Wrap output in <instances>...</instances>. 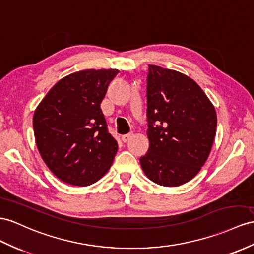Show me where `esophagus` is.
<instances>
[{
    "instance_id": "obj_1",
    "label": "esophagus",
    "mask_w": 254,
    "mask_h": 254,
    "mask_svg": "<svg viewBox=\"0 0 254 254\" xmlns=\"http://www.w3.org/2000/svg\"><path fill=\"white\" fill-rule=\"evenodd\" d=\"M132 137V133H127V134H124L123 137H122V140H123V142H127V141H129L130 140V138Z\"/></svg>"
}]
</instances>
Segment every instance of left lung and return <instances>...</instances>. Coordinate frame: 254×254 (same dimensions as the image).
<instances>
[{
  "instance_id": "8db88e82",
  "label": "left lung",
  "mask_w": 254,
  "mask_h": 254,
  "mask_svg": "<svg viewBox=\"0 0 254 254\" xmlns=\"http://www.w3.org/2000/svg\"><path fill=\"white\" fill-rule=\"evenodd\" d=\"M145 176L174 188L190 181L205 165L216 133V112L194 79L175 70L148 65Z\"/></svg>"
}]
</instances>
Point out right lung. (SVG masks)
Returning a JSON list of instances; mask_svg holds the SVG:
<instances>
[{"instance_id":"right-lung-1","label":"right lung","mask_w":254,"mask_h":254,"mask_svg":"<svg viewBox=\"0 0 254 254\" xmlns=\"http://www.w3.org/2000/svg\"><path fill=\"white\" fill-rule=\"evenodd\" d=\"M120 70L88 69L69 74L36 107V146L59 180L87 187L107 174L117 152L100 103Z\"/></svg>"}]
</instances>
